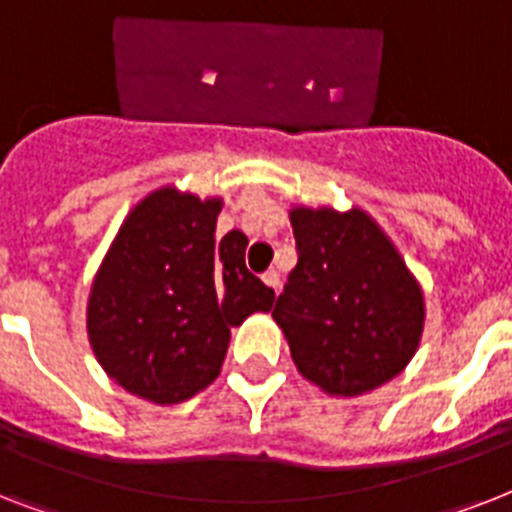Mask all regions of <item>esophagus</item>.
I'll list each match as a JSON object with an SVG mask.
<instances>
[{
	"instance_id": "34e87169",
	"label": "esophagus",
	"mask_w": 512,
	"mask_h": 512,
	"mask_svg": "<svg viewBox=\"0 0 512 512\" xmlns=\"http://www.w3.org/2000/svg\"><path fill=\"white\" fill-rule=\"evenodd\" d=\"M263 284H265V287H271L273 292H279V287H281L279 273H276V271H265L263 273Z\"/></svg>"
}]
</instances>
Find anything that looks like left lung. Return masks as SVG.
<instances>
[{
	"label": "left lung",
	"mask_w": 512,
	"mask_h": 512,
	"mask_svg": "<svg viewBox=\"0 0 512 512\" xmlns=\"http://www.w3.org/2000/svg\"><path fill=\"white\" fill-rule=\"evenodd\" d=\"M297 265L273 321L297 372L329 396L356 398L404 372L420 348L425 295L369 212L289 209Z\"/></svg>",
	"instance_id": "8db88e82"
}]
</instances>
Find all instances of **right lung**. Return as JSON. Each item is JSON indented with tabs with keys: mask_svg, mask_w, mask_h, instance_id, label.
<instances>
[{
	"mask_svg": "<svg viewBox=\"0 0 512 512\" xmlns=\"http://www.w3.org/2000/svg\"><path fill=\"white\" fill-rule=\"evenodd\" d=\"M220 196L162 185L130 209L87 300V337L103 372L132 396L183 404L223 369L231 327L273 308L244 265L247 236L217 239Z\"/></svg>",
	"mask_w": 512,
	"mask_h": 512,
	"instance_id": "obj_1",
	"label": "right lung"
}]
</instances>
